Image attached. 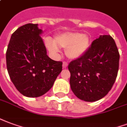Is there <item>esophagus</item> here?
<instances>
[{
    "label": "esophagus",
    "instance_id": "obj_1",
    "mask_svg": "<svg viewBox=\"0 0 127 127\" xmlns=\"http://www.w3.org/2000/svg\"><path fill=\"white\" fill-rule=\"evenodd\" d=\"M68 66V63H66V62H63V67L64 68H66Z\"/></svg>",
    "mask_w": 127,
    "mask_h": 127
}]
</instances>
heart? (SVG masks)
<instances>
[{"label": "heart", "mask_w": 127, "mask_h": 127, "mask_svg": "<svg viewBox=\"0 0 127 127\" xmlns=\"http://www.w3.org/2000/svg\"><path fill=\"white\" fill-rule=\"evenodd\" d=\"M47 48L52 53H56L58 47L66 48V54L68 58L76 59L87 52L90 45V37L79 33H68L56 36L54 42L47 40Z\"/></svg>", "instance_id": "1"}]
</instances>
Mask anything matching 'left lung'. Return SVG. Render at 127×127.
I'll list each match as a JSON object with an SVG mask.
<instances>
[{
	"label": "left lung",
	"instance_id": "obj_1",
	"mask_svg": "<svg viewBox=\"0 0 127 127\" xmlns=\"http://www.w3.org/2000/svg\"><path fill=\"white\" fill-rule=\"evenodd\" d=\"M119 59V50L110 35H100L95 40L85 54L68 64L74 94L86 102L106 95L116 81Z\"/></svg>",
	"mask_w": 127,
	"mask_h": 127
}]
</instances>
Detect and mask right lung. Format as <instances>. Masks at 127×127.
<instances>
[{
    "mask_svg": "<svg viewBox=\"0 0 127 127\" xmlns=\"http://www.w3.org/2000/svg\"><path fill=\"white\" fill-rule=\"evenodd\" d=\"M37 24L21 26L12 34L6 52L12 82L25 96L37 97L48 92L62 71L63 62L47 56Z\"/></svg>",
    "mask_w": 127,
    "mask_h": 127,
    "instance_id": "add662e5",
    "label": "right lung"
}]
</instances>
